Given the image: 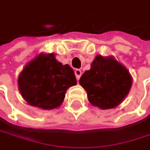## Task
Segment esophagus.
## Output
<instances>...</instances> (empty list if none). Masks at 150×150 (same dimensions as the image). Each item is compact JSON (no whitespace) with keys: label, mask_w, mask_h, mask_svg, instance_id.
<instances>
[{"label":"esophagus","mask_w":150,"mask_h":150,"mask_svg":"<svg viewBox=\"0 0 150 150\" xmlns=\"http://www.w3.org/2000/svg\"><path fill=\"white\" fill-rule=\"evenodd\" d=\"M81 69H76L75 70V77H76V79H77V81H79L80 80V78H81Z\"/></svg>","instance_id":"1"}]
</instances>
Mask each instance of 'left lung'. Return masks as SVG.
Instances as JSON below:
<instances>
[{"mask_svg":"<svg viewBox=\"0 0 150 150\" xmlns=\"http://www.w3.org/2000/svg\"><path fill=\"white\" fill-rule=\"evenodd\" d=\"M129 71L113 57L96 56L91 66L80 79L91 105L101 109L117 107L132 86Z\"/></svg>","mask_w":150,"mask_h":150,"instance_id":"left-lung-1","label":"left lung"}]
</instances>
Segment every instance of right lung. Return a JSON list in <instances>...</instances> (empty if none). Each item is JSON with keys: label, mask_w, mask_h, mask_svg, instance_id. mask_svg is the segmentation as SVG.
Masks as SVG:
<instances>
[{"label": "right lung", "mask_w": 150, "mask_h": 150, "mask_svg": "<svg viewBox=\"0 0 150 150\" xmlns=\"http://www.w3.org/2000/svg\"><path fill=\"white\" fill-rule=\"evenodd\" d=\"M76 83L72 68L57 61L54 54H40L18 76V88L23 99L31 106L44 110L59 108L66 91Z\"/></svg>", "instance_id": "right-lung-1"}]
</instances>
